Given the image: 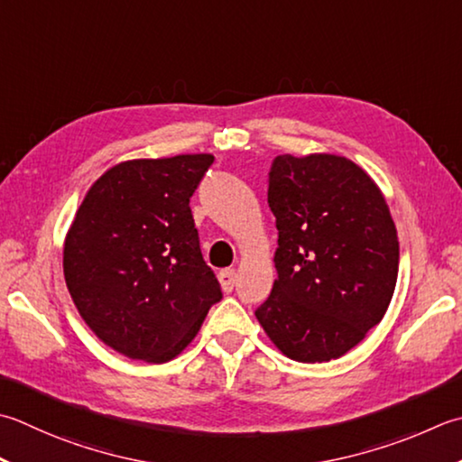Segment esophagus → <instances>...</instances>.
Masks as SVG:
<instances>
[{
    "instance_id": "1",
    "label": "esophagus",
    "mask_w": 462,
    "mask_h": 462,
    "mask_svg": "<svg viewBox=\"0 0 462 462\" xmlns=\"http://www.w3.org/2000/svg\"><path fill=\"white\" fill-rule=\"evenodd\" d=\"M236 278H238V274H236V270H234V268H226V270H222V273L218 274V280H220V284H222V291L226 294L234 291V286H236Z\"/></svg>"
}]
</instances>
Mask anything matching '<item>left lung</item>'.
I'll return each instance as SVG.
<instances>
[{"label": "left lung", "mask_w": 462, "mask_h": 462, "mask_svg": "<svg viewBox=\"0 0 462 462\" xmlns=\"http://www.w3.org/2000/svg\"><path fill=\"white\" fill-rule=\"evenodd\" d=\"M268 206L278 278L258 322L298 363L346 355L383 320L399 276V238L381 189L346 158L284 153L268 171Z\"/></svg>", "instance_id": "8db88e82"}]
</instances>
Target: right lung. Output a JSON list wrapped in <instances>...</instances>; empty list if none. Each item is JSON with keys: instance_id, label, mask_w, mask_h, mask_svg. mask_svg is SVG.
Listing matches in <instances>:
<instances>
[{"instance_id": "obj_1", "label": "right lung", "mask_w": 462, "mask_h": 462, "mask_svg": "<svg viewBox=\"0 0 462 462\" xmlns=\"http://www.w3.org/2000/svg\"><path fill=\"white\" fill-rule=\"evenodd\" d=\"M212 162L210 153L122 162L89 188L71 224L68 291L96 337L125 356L174 358L222 300L189 210Z\"/></svg>"}]
</instances>
